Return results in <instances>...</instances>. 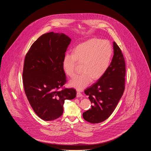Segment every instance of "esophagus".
Returning <instances> with one entry per match:
<instances>
[{
  "mask_svg": "<svg viewBox=\"0 0 151 151\" xmlns=\"http://www.w3.org/2000/svg\"><path fill=\"white\" fill-rule=\"evenodd\" d=\"M76 97H83V95L80 92H78L77 94H76Z\"/></svg>",
  "mask_w": 151,
  "mask_h": 151,
  "instance_id": "34e87169",
  "label": "esophagus"
}]
</instances>
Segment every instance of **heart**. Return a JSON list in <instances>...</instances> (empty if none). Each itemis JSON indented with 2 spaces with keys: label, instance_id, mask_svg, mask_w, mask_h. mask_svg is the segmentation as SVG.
Here are the masks:
<instances>
[{
  "label": "heart",
  "instance_id": "b5f03b06",
  "mask_svg": "<svg viewBox=\"0 0 151 151\" xmlns=\"http://www.w3.org/2000/svg\"><path fill=\"white\" fill-rule=\"evenodd\" d=\"M112 49L106 40L91 39L79 45L73 53L67 52L63 59L62 67L66 75L72 78L75 74V67L83 64V73L70 80L69 86L81 91L92 81L101 78L109 66Z\"/></svg>",
  "mask_w": 151,
  "mask_h": 151
}]
</instances>
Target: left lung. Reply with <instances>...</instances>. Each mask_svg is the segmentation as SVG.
<instances>
[{
    "instance_id": "1",
    "label": "left lung",
    "mask_w": 151,
    "mask_h": 151,
    "mask_svg": "<svg viewBox=\"0 0 151 151\" xmlns=\"http://www.w3.org/2000/svg\"><path fill=\"white\" fill-rule=\"evenodd\" d=\"M114 55L105 74L84 91L91 101V109L83 114L87 122L97 123L105 121L114 111L123 93L126 65L122 51L113 42Z\"/></svg>"
}]
</instances>
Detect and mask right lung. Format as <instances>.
Listing matches in <instances>:
<instances>
[{"label": "right lung", "instance_id": "add662e5", "mask_svg": "<svg viewBox=\"0 0 151 151\" xmlns=\"http://www.w3.org/2000/svg\"><path fill=\"white\" fill-rule=\"evenodd\" d=\"M71 41L64 33H45L32 44L25 58L24 91L36 114L46 121L60 117L65 101L76 96L73 88L60 89L66 83L62 62Z\"/></svg>", "mask_w": 151, "mask_h": 151}]
</instances>
